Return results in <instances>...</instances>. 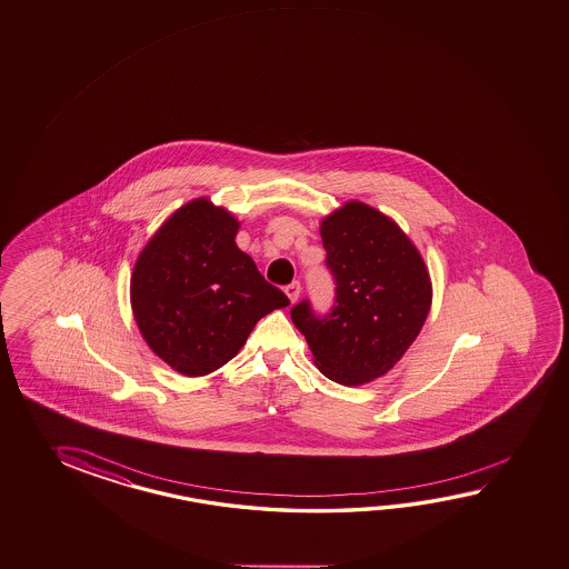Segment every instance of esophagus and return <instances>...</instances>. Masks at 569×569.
<instances>
[{"label":"esophagus","instance_id":"1","mask_svg":"<svg viewBox=\"0 0 569 569\" xmlns=\"http://www.w3.org/2000/svg\"><path fill=\"white\" fill-rule=\"evenodd\" d=\"M284 292H287V297H289L290 302L297 301V299H299V295H301V282H299V280L290 282V284L284 287Z\"/></svg>","mask_w":569,"mask_h":569}]
</instances>
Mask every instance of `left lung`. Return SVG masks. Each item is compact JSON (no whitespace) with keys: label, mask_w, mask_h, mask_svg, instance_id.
<instances>
[{"label":"left lung","mask_w":569,"mask_h":569,"mask_svg":"<svg viewBox=\"0 0 569 569\" xmlns=\"http://www.w3.org/2000/svg\"><path fill=\"white\" fill-rule=\"evenodd\" d=\"M335 302L327 315L301 301L290 319L311 347L317 368L341 386L388 373L420 333L432 282L400 226L368 203L349 201L321 222Z\"/></svg>","instance_id":"8db88e82"}]
</instances>
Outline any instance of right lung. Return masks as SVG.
Returning <instances> with one entry per match:
<instances>
[{
	"instance_id": "add662e5",
	"label": "right lung",
	"mask_w": 569,
	"mask_h": 569,
	"mask_svg": "<svg viewBox=\"0 0 569 569\" xmlns=\"http://www.w3.org/2000/svg\"><path fill=\"white\" fill-rule=\"evenodd\" d=\"M238 228L232 213L200 198L169 216L137 258L134 321L153 353L183 376L222 368L264 315L290 305L236 246Z\"/></svg>"
}]
</instances>
